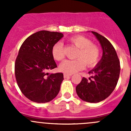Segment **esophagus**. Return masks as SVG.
Here are the masks:
<instances>
[{"label": "esophagus", "instance_id": "esophagus-1", "mask_svg": "<svg viewBox=\"0 0 131 131\" xmlns=\"http://www.w3.org/2000/svg\"><path fill=\"white\" fill-rule=\"evenodd\" d=\"M71 75H69V74L64 73V75H63V76H64V79H67V78H69V77H70Z\"/></svg>", "mask_w": 131, "mask_h": 131}]
</instances>
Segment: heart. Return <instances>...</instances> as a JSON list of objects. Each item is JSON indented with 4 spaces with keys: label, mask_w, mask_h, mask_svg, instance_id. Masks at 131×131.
<instances>
[{
    "label": "heart",
    "mask_w": 131,
    "mask_h": 131,
    "mask_svg": "<svg viewBox=\"0 0 131 131\" xmlns=\"http://www.w3.org/2000/svg\"><path fill=\"white\" fill-rule=\"evenodd\" d=\"M69 41L79 49V51L75 56L76 59L65 60L59 65V70L61 72L70 75L84 69L85 65L88 68H92L98 63L101 51L90 39L81 35H76L70 38ZM52 55L56 61H59L64 59L63 44L61 42L54 44L52 49Z\"/></svg>",
    "instance_id": "b5f03b06"
}]
</instances>
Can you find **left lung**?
Returning a JSON list of instances; mask_svg holds the SVG:
<instances>
[{
    "label": "left lung",
    "instance_id": "left-lung-1",
    "mask_svg": "<svg viewBox=\"0 0 131 131\" xmlns=\"http://www.w3.org/2000/svg\"><path fill=\"white\" fill-rule=\"evenodd\" d=\"M103 49L101 61L89 73V79L83 77L76 87L78 96L83 101L98 103L107 98L115 88L119 79L121 64L115 49L109 40L98 33L92 31Z\"/></svg>",
    "mask_w": 131,
    "mask_h": 131
}]
</instances>
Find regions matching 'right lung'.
<instances>
[{
    "label": "right lung",
    "instance_id": "1",
    "mask_svg": "<svg viewBox=\"0 0 131 131\" xmlns=\"http://www.w3.org/2000/svg\"><path fill=\"white\" fill-rule=\"evenodd\" d=\"M63 37L59 32L39 31L29 36L19 49L14 64L16 79L22 93L34 102H49L59 92L63 74L47 71L57 67L52 49Z\"/></svg>",
    "mask_w": 131,
    "mask_h": 131
}]
</instances>
